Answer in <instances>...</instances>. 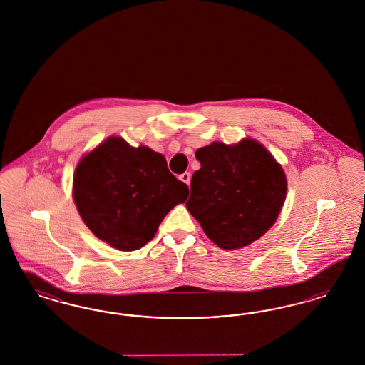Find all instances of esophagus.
I'll use <instances>...</instances> for the list:
<instances>
[{"label":"esophagus","mask_w":365,"mask_h":365,"mask_svg":"<svg viewBox=\"0 0 365 365\" xmlns=\"http://www.w3.org/2000/svg\"><path fill=\"white\" fill-rule=\"evenodd\" d=\"M190 178L191 176L189 173H185V174H182L179 176V179H180L182 182H185L186 185H189V183H190Z\"/></svg>","instance_id":"34e87169"}]
</instances>
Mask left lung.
Here are the masks:
<instances>
[{
    "label": "left lung",
    "instance_id": "1",
    "mask_svg": "<svg viewBox=\"0 0 365 365\" xmlns=\"http://www.w3.org/2000/svg\"><path fill=\"white\" fill-rule=\"evenodd\" d=\"M201 168L186 202L215 245L242 249L275 225L287 195V178L272 153L253 138L197 149Z\"/></svg>",
    "mask_w": 365,
    "mask_h": 365
}]
</instances>
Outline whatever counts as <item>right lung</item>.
Instances as JSON below:
<instances>
[{"label": "right lung", "instance_id": "obj_1", "mask_svg": "<svg viewBox=\"0 0 365 365\" xmlns=\"http://www.w3.org/2000/svg\"><path fill=\"white\" fill-rule=\"evenodd\" d=\"M189 197L186 183L149 146L110 135L76 164L72 198L88 230L109 246L131 252L156 235L165 215Z\"/></svg>", "mask_w": 365, "mask_h": 365}]
</instances>
